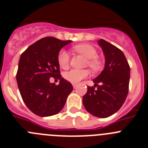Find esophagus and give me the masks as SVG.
Instances as JSON below:
<instances>
[{"label":"esophagus","instance_id":"34e87169","mask_svg":"<svg viewBox=\"0 0 148 148\" xmlns=\"http://www.w3.org/2000/svg\"><path fill=\"white\" fill-rule=\"evenodd\" d=\"M73 88H76V87H77V84L73 83Z\"/></svg>","mask_w":148,"mask_h":148}]
</instances>
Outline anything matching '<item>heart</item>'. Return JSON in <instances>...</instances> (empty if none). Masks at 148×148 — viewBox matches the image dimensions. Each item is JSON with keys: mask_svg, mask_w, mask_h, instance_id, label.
I'll use <instances>...</instances> for the list:
<instances>
[{"mask_svg": "<svg viewBox=\"0 0 148 148\" xmlns=\"http://www.w3.org/2000/svg\"><path fill=\"white\" fill-rule=\"evenodd\" d=\"M74 49L80 54L85 56L89 59L88 64L93 70H98L101 66V62L97 57V51L92 45L87 44H78L74 47ZM58 62L60 66L66 68L70 62V56L65 49H61L58 55ZM89 75V72L86 70H76L73 69L66 72L64 74V78L71 83H77L84 78Z\"/></svg>", "mask_w": 148, "mask_h": 148, "instance_id": "obj_1", "label": "heart"}]
</instances>
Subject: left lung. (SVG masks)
<instances>
[{
    "label": "left lung",
    "instance_id": "1",
    "mask_svg": "<svg viewBox=\"0 0 148 148\" xmlns=\"http://www.w3.org/2000/svg\"><path fill=\"white\" fill-rule=\"evenodd\" d=\"M98 44L104 55V70L92 80L94 87H87L82 101L90 114L107 118L116 113L125 102L128 93L130 69L119 49L103 39H100ZM99 83L100 86L97 85ZM95 86L97 87L96 90Z\"/></svg>",
    "mask_w": 148,
    "mask_h": 148
}]
</instances>
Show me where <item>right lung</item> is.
<instances>
[{
  "label": "right lung",
  "instance_id": "right-lung-1",
  "mask_svg": "<svg viewBox=\"0 0 148 148\" xmlns=\"http://www.w3.org/2000/svg\"><path fill=\"white\" fill-rule=\"evenodd\" d=\"M71 42L46 37L29 46L21 56L18 87L23 102L37 116L47 117L59 113L73 91L71 84L60 75L58 62L60 50ZM51 77L60 80L58 86L50 83Z\"/></svg>",
  "mask_w": 148,
  "mask_h": 148
}]
</instances>
